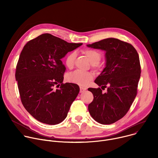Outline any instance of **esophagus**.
<instances>
[{
    "instance_id": "esophagus-1",
    "label": "esophagus",
    "mask_w": 158,
    "mask_h": 158,
    "mask_svg": "<svg viewBox=\"0 0 158 158\" xmlns=\"http://www.w3.org/2000/svg\"><path fill=\"white\" fill-rule=\"evenodd\" d=\"M86 90V88L85 87H80V93H83L84 91H85Z\"/></svg>"
}]
</instances>
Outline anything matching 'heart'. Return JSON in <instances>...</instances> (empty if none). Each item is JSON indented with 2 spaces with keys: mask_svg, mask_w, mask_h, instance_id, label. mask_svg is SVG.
<instances>
[{
  "mask_svg": "<svg viewBox=\"0 0 158 158\" xmlns=\"http://www.w3.org/2000/svg\"><path fill=\"white\" fill-rule=\"evenodd\" d=\"M82 52L88 57L91 63L96 66L101 58V55L98 51L91 49H85L82 50ZM76 57V52L73 51L67 54L65 58V64L67 68L71 69L74 66V60ZM93 78V74L90 72H83L81 71H76L67 75V80L70 82L76 84L80 85L85 86Z\"/></svg>",
  "mask_w": 158,
  "mask_h": 158,
  "instance_id": "b5f03b06",
  "label": "heart"
}]
</instances>
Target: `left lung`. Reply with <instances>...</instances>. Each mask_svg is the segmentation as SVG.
I'll return each instance as SVG.
<instances>
[{
	"instance_id": "8db88e82",
	"label": "left lung",
	"mask_w": 158,
	"mask_h": 158,
	"mask_svg": "<svg viewBox=\"0 0 158 158\" xmlns=\"http://www.w3.org/2000/svg\"><path fill=\"white\" fill-rule=\"evenodd\" d=\"M87 46L106 52V66L94 81L101 88L88 89L94 96L88 110L98 123L110 124L126 115L136 96L141 76L139 55L131 44L115 38ZM106 87L107 92L102 94Z\"/></svg>"
}]
</instances>
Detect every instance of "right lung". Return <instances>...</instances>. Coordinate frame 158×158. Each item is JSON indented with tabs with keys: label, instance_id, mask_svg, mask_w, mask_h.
I'll use <instances>...</instances> for the list:
<instances>
[{
	"label": "right lung",
	"instance_id": "right-lung-1",
	"mask_svg": "<svg viewBox=\"0 0 158 158\" xmlns=\"http://www.w3.org/2000/svg\"><path fill=\"white\" fill-rule=\"evenodd\" d=\"M82 44L43 34L29 41L22 49L15 79L22 104L37 121L55 125L67 117L79 87L63 84L65 67L61 59ZM55 85L58 89L54 88Z\"/></svg>",
	"mask_w": 158,
	"mask_h": 158
}]
</instances>
